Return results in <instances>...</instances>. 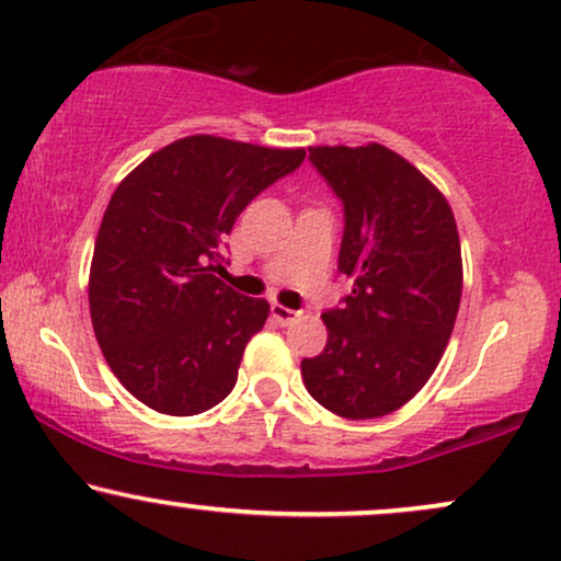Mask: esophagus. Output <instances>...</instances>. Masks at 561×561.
<instances>
[{
	"mask_svg": "<svg viewBox=\"0 0 561 561\" xmlns=\"http://www.w3.org/2000/svg\"><path fill=\"white\" fill-rule=\"evenodd\" d=\"M270 312H273V320L280 322V325H291V322L299 320V312H296V309H288L283 305H273Z\"/></svg>",
	"mask_w": 561,
	"mask_h": 561,
	"instance_id": "esophagus-1",
	"label": "esophagus"
}]
</instances>
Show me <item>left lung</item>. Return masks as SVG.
<instances>
[{
    "instance_id": "1",
    "label": "left lung",
    "mask_w": 561,
    "mask_h": 561,
    "mask_svg": "<svg viewBox=\"0 0 561 561\" xmlns=\"http://www.w3.org/2000/svg\"><path fill=\"white\" fill-rule=\"evenodd\" d=\"M344 202L339 270L354 280L322 322V354L301 359L314 401L346 420L401 410L449 344L462 299V249L446 196L383 144L309 147Z\"/></svg>"
}]
</instances>
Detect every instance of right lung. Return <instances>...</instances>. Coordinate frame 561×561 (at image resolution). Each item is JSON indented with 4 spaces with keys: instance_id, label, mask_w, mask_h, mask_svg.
I'll use <instances>...</instances> for the list:
<instances>
[{
    "instance_id": "right-lung-1",
    "label": "right lung",
    "mask_w": 561,
    "mask_h": 561,
    "mask_svg": "<svg viewBox=\"0 0 561 561\" xmlns=\"http://www.w3.org/2000/svg\"><path fill=\"white\" fill-rule=\"evenodd\" d=\"M305 149L186 136L130 170L99 226L89 309L110 370L149 410L188 417L233 391L270 305L217 278L222 239Z\"/></svg>"
}]
</instances>
